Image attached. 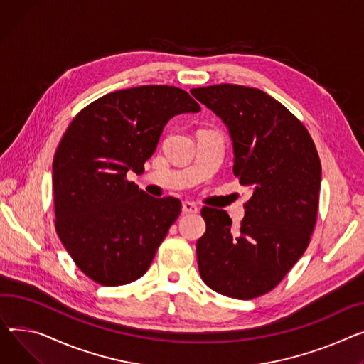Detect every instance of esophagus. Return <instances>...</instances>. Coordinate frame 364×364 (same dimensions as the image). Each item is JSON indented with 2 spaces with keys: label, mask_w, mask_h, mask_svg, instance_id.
I'll use <instances>...</instances> for the list:
<instances>
[{
  "label": "esophagus",
  "mask_w": 364,
  "mask_h": 364,
  "mask_svg": "<svg viewBox=\"0 0 364 364\" xmlns=\"http://www.w3.org/2000/svg\"><path fill=\"white\" fill-rule=\"evenodd\" d=\"M183 213H196L199 209H198V206L195 205V203H191V202H183Z\"/></svg>",
  "instance_id": "obj_1"
}]
</instances>
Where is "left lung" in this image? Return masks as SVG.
<instances>
[{
	"label": "left lung",
	"mask_w": 364,
	"mask_h": 364,
	"mask_svg": "<svg viewBox=\"0 0 364 364\" xmlns=\"http://www.w3.org/2000/svg\"><path fill=\"white\" fill-rule=\"evenodd\" d=\"M230 130L234 176L250 187L238 235L225 210L203 208L196 253L213 291L249 300L274 289L301 257L316 225L322 165L307 129L260 89L213 85L191 89Z\"/></svg>",
	"instance_id": "obj_1"
}]
</instances>
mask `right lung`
Instances as JSON below:
<instances>
[{"mask_svg":"<svg viewBox=\"0 0 364 364\" xmlns=\"http://www.w3.org/2000/svg\"><path fill=\"white\" fill-rule=\"evenodd\" d=\"M199 111L186 90L148 85L101 96L67 127L53 162L55 230L95 282L117 287L146 274L181 202L146 195L127 173H143L169 119Z\"/></svg>","mask_w":364,"mask_h":364,"instance_id":"add662e5","label":"right lung"}]
</instances>
